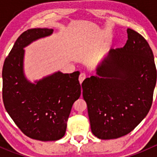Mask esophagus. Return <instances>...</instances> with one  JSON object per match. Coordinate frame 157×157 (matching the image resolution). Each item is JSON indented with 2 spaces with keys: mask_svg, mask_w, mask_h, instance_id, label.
<instances>
[{
  "mask_svg": "<svg viewBox=\"0 0 157 157\" xmlns=\"http://www.w3.org/2000/svg\"><path fill=\"white\" fill-rule=\"evenodd\" d=\"M86 78V74L84 73H81L80 74V77H79V81H80V83H82V82L85 80Z\"/></svg>",
  "mask_w": 157,
  "mask_h": 157,
  "instance_id": "34e87169",
  "label": "esophagus"
}]
</instances>
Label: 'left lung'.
<instances>
[{"instance_id":"8db88e82","label":"left lung","mask_w":157,"mask_h":157,"mask_svg":"<svg viewBox=\"0 0 157 157\" xmlns=\"http://www.w3.org/2000/svg\"><path fill=\"white\" fill-rule=\"evenodd\" d=\"M123 48L110 49L82 83L93 134L102 140L123 137L147 116L152 105L156 69L152 49L140 34L127 29Z\"/></svg>"}]
</instances>
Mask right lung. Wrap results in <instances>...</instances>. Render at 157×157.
Listing matches in <instances>:
<instances>
[{
	"instance_id": "obj_1",
	"label": "right lung",
	"mask_w": 157,
	"mask_h": 157,
	"mask_svg": "<svg viewBox=\"0 0 157 157\" xmlns=\"http://www.w3.org/2000/svg\"><path fill=\"white\" fill-rule=\"evenodd\" d=\"M52 33L47 28L23 32L6 58L2 71L3 102L7 113L25 135L42 141L64 137L73 104L81 93L79 71H58L36 83L25 77L23 48Z\"/></svg>"
}]
</instances>
